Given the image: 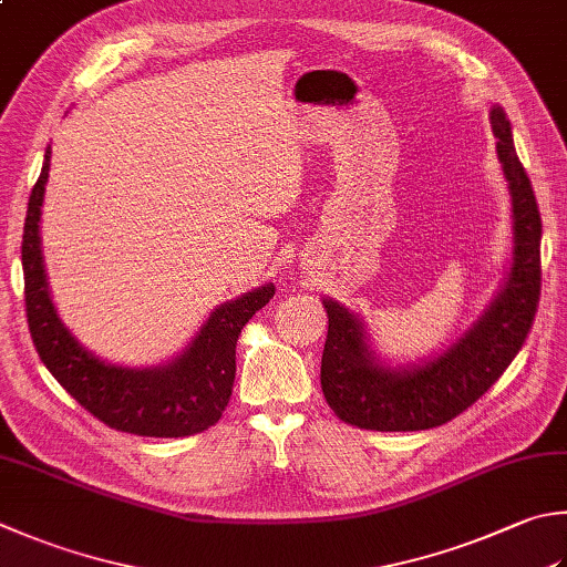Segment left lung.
Wrapping results in <instances>:
<instances>
[{"label": "left lung", "mask_w": 567, "mask_h": 567, "mask_svg": "<svg viewBox=\"0 0 567 567\" xmlns=\"http://www.w3.org/2000/svg\"><path fill=\"white\" fill-rule=\"evenodd\" d=\"M488 121L508 183L514 247L504 281L472 328L434 358L390 365L372 350L365 320L323 298L328 336L320 388L340 420L360 430L416 432L454 420L504 375L528 336L540 296V215L506 111L494 105Z\"/></svg>", "instance_id": "1"}]
</instances>
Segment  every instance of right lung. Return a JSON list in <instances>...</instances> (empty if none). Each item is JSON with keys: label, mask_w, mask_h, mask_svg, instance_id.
Wrapping results in <instances>:
<instances>
[{"label": "right lung", "mask_w": 567, "mask_h": 567, "mask_svg": "<svg viewBox=\"0 0 567 567\" xmlns=\"http://www.w3.org/2000/svg\"><path fill=\"white\" fill-rule=\"evenodd\" d=\"M51 145L29 197L21 266L29 333L53 378L81 408L117 432L189 436L215 424L231 398L237 340L249 318L274 298V284L217 306L183 352L163 365H115L95 355L63 323L49 291L41 254V205L49 183Z\"/></svg>", "instance_id": "1"}]
</instances>
